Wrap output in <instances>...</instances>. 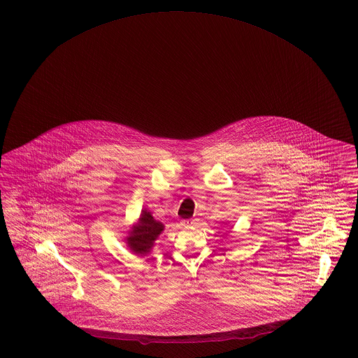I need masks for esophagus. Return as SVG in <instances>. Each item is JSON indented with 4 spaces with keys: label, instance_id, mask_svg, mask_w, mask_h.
<instances>
[{
    "label": "esophagus",
    "instance_id": "34e87169",
    "mask_svg": "<svg viewBox=\"0 0 358 358\" xmlns=\"http://www.w3.org/2000/svg\"><path fill=\"white\" fill-rule=\"evenodd\" d=\"M181 226L185 228L193 227L195 226V220L194 219H184V220H181Z\"/></svg>",
    "mask_w": 358,
    "mask_h": 358
}]
</instances>
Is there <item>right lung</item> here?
I'll use <instances>...</instances> for the list:
<instances>
[{"instance_id":"right-lung-1","label":"right lung","mask_w":358,"mask_h":358,"mask_svg":"<svg viewBox=\"0 0 358 358\" xmlns=\"http://www.w3.org/2000/svg\"><path fill=\"white\" fill-rule=\"evenodd\" d=\"M164 224L152 217L148 210H141L138 224L131 228L127 236V244L130 250L136 255H147L155 245V240L162 235Z\"/></svg>"}]
</instances>
